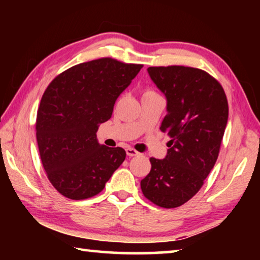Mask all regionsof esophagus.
I'll use <instances>...</instances> for the list:
<instances>
[{
  "instance_id": "1",
  "label": "esophagus",
  "mask_w": 260,
  "mask_h": 260,
  "mask_svg": "<svg viewBox=\"0 0 260 260\" xmlns=\"http://www.w3.org/2000/svg\"><path fill=\"white\" fill-rule=\"evenodd\" d=\"M126 153H127V156L128 157H134V156H138L139 155V152L135 150V149H133V148H127L126 149Z\"/></svg>"
}]
</instances>
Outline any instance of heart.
I'll use <instances>...</instances> for the list:
<instances>
[{"label":"heart","instance_id":"heart-1","mask_svg":"<svg viewBox=\"0 0 260 260\" xmlns=\"http://www.w3.org/2000/svg\"><path fill=\"white\" fill-rule=\"evenodd\" d=\"M148 93H152V90H146V91H144V94H148Z\"/></svg>","mask_w":260,"mask_h":260}]
</instances>
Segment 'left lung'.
I'll use <instances>...</instances> for the list:
<instances>
[{
  "label": "left lung",
  "mask_w": 260,
  "mask_h": 260,
  "mask_svg": "<svg viewBox=\"0 0 260 260\" xmlns=\"http://www.w3.org/2000/svg\"><path fill=\"white\" fill-rule=\"evenodd\" d=\"M148 73L166 98L160 131L171 141L164 159L150 158L141 189L153 204L173 209L196 195L217 161L228 120L227 98L221 85L200 69L156 67Z\"/></svg>",
  "instance_id": "8db88e82"
}]
</instances>
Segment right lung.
I'll list each match as a JSON object with an SVG mask.
<instances>
[{"mask_svg": "<svg viewBox=\"0 0 260 260\" xmlns=\"http://www.w3.org/2000/svg\"><path fill=\"white\" fill-rule=\"evenodd\" d=\"M141 69L100 58L74 65L48 86L38 110L37 140L48 179L63 196L98 195L125 160L124 149L100 144L96 132Z\"/></svg>", "mask_w": 260, "mask_h": 260, "instance_id": "right-lung-1", "label": "right lung"}]
</instances>
